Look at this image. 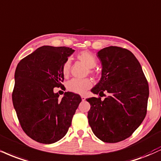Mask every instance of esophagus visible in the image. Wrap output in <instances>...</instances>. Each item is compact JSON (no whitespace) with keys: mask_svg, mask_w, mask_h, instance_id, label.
<instances>
[{"mask_svg":"<svg viewBox=\"0 0 161 161\" xmlns=\"http://www.w3.org/2000/svg\"><path fill=\"white\" fill-rule=\"evenodd\" d=\"M81 98H82V100H83V101H84V100H86V97L84 95L81 96Z\"/></svg>","mask_w":161,"mask_h":161,"instance_id":"esophagus-1","label":"esophagus"}]
</instances>
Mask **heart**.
<instances>
[{
    "instance_id": "heart-1",
    "label": "heart",
    "mask_w": 161,
    "mask_h": 161,
    "mask_svg": "<svg viewBox=\"0 0 161 161\" xmlns=\"http://www.w3.org/2000/svg\"><path fill=\"white\" fill-rule=\"evenodd\" d=\"M77 58L80 61H82L83 64H85L88 68H90L89 73L91 74L94 75H96V72L92 68H94L97 65V59L95 56L93 55L92 52L88 51H82L79 52L77 55ZM70 65L71 62L69 59H67L64 62L61 69L62 73L64 77H67L69 75V71H70ZM92 81L88 79H73L67 83V88L70 92L82 94L92 87Z\"/></svg>"
}]
</instances>
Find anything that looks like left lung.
I'll return each instance as SVG.
<instances>
[{"instance_id": "1", "label": "left lung", "mask_w": 161, "mask_h": 161, "mask_svg": "<svg viewBox=\"0 0 161 161\" xmlns=\"http://www.w3.org/2000/svg\"><path fill=\"white\" fill-rule=\"evenodd\" d=\"M101 79L92 89L108 96L86 99L91 105L88 123L94 135L104 142L115 143L133 134L144 120L149 95L148 84L140 64L129 50L109 46L97 52Z\"/></svg>"}]
</instances>
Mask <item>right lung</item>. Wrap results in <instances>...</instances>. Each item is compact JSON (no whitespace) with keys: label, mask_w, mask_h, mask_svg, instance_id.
<instances>
[{"label":"right lung","mask_w":161,"mask_h":161,"mask_svg":"<svg viewBox=\"0 0 161 161\" xmlns=\"http://www.w3.org/2000/svg\"><path fill=\"white\" fill-rule=\"evenodd\" d=\"M73 52L65 46H41L15 69L13 106L24 132L36 142L51 144L63 138L82 101L73 92H65L61 100L54 92L64 87L62 65Z\"/></svg>","instance_id":"add662e5"}]
</instances>
